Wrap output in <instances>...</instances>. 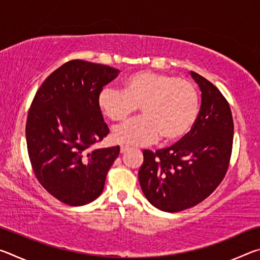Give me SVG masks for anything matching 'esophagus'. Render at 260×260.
<instances>
[{
  "mask_svg": "<svg viewBox=\"0 0 260 260\" xmlns=\"http://www.w3.org/2000/svg\"><path fill=\"white\" fill-rule=\"evenodd\" d=\"M129 149H131V148L127 147V146H121V147H120V152H121V153H125V152L128 151Z\"/></svg>",
  "mask_w": 260,
  "mask_h": 260,
  "instance_id": "obj_1",
  "label": "esophagus"
}]
</instances>
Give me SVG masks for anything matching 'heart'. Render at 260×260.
<instances>
[{
	"instance_id": "heart-1",
	"label": "heart",
	"mask_w": 260,
	"mask_h": 260,
	"mask_svg": "<svg viewBox=\"0 0 260 260\" xmlns=\"http://www.w3.org/2000/svg\"><path fill=\"white\" fill-rule=\"evenodd\" d=\"M101 111L110 120L120 122L138 111L143 116L117 127L114 142L142 146L160 136L162 142H177L195 125L200 95L191 81L165 73L139 71L124 80V89L104 87L98 96Z\"/></svg>"
}]
</instances>
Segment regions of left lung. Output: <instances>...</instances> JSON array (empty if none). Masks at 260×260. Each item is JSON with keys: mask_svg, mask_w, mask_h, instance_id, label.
Here are the masks:
<instances>
[{"mask_svg": "<svg viewBox=\"0 0 260 260\" xmlns=\"http://www.w3.org/2000/svg\"><path fill=\"white\" fill-rule=\"evenodd\" d=\"M202 91L199 117L191 131L172 147L143 150L139 171L141 189L165 212H179L201 203L225 178L230 165L234 122L227 100L213 83L190 72Z\"/></svg>", "mask_w": 260, "mask_h": 260, "instance_id": "8db88e82", "label": "left lung"}]
</instances>
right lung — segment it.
Masks as SVG:
<instances>
[{
    "mask_svg": "<svg viewBox=\"0 0 260 260\" xmlns=\"http://www.w3.org/2000/svg\"><path fill=\"white\" fill-rule=\"evenodd\" d=\"M119 70L74 59L48 77L35 94L26 121V142L35 177L63 203L80 206L102 193L119 146L91 149L109 134L98 96Z\"/></svg>",
    "mask_w": 260,
    "mask_h": 260,
    "instance_id": "right-lung-1",
    "label": "right lung"
}]
</instances>
